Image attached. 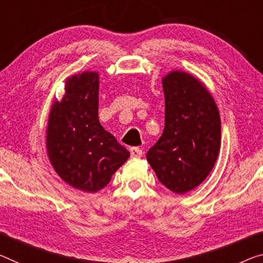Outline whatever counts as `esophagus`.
Wrapping results in <instances>:
<instances>
[{"mask_svg": "<svg viewBox=\"0 0 263 263\" xmlns=\"http://www.w3.org/2000/svg\"><path fill=\"white\" fill-rule=\"evenodd\" d=\"M142 154H143V152L141 151L140 148H137V147L130 148V156L132 157H141L142 156Z\"/></svg>", "mask_w": 263, "mask_h": 263, "instance_id": "obj_1", "label": "esophagus"}]
</instances>
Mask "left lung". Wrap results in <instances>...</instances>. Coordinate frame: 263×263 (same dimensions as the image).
<instances>
[{
	"instance_id": "8db88e82",
	"label": "left lung",
	"mask_w": 263,
	"mask_h": 263,
	"mask_svg": "<svg viewBox=\"0 0 263 263\" xmlns=\"http://www.w3.org/2000/svg\"><path fill=\"white\" fill-rule=\"evenodd\" d=\"M162 86L164 129L147 160L164 187L184 194L203 182L216 162L220 114L203 84L187 72H171Z\"/></svg>"
}]
</instances>
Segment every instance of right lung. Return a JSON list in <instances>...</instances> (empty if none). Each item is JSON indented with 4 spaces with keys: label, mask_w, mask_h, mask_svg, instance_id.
I'll list each match as a JSON object with an SVG mask.
<instances>
[{
    "label": "right lung",
    "mask_w": 263,
    "mask_h": 263,
    "mask_svg": "<svg viewBox=\"0 0 263 263\" xmlns=\"http://www.w3.org/2000/svg\"><path fill=\"white\" fill-rule=\"evenodd\" d=\"M48 156L63 181L82 192L106 187L129 152L99 121V74L67 80L66 94L54 102L47 128Z\"/></svg>",
    "instance_id": "right-lung-1"
}]
</instances>
